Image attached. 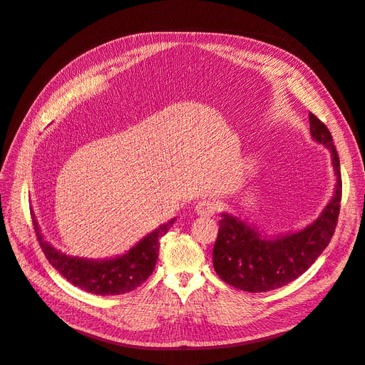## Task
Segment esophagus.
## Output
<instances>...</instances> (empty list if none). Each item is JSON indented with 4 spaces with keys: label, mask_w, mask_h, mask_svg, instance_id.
<instances>
[{
    "label": "esophagus",
    "mask_w": 365,
    "mask_h": 365,
    "mask_svg": "<svg viewBox=\"0 0 365 365\" xmlns=\"http://www.w3.org/2000/svg\"><path fill=\"white\" fill-rule=\"evenodd\" d=\"M196 213L202 216V217H210L213 216L217 212V202H215L213 200H201L200 202L196 204L195 207Z\"/></svg>",
    "instance_id": "34e87169"
}]
</instances>
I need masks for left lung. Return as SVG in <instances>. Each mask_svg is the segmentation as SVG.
I'll return each mask as SVG.
<instances>
[{
  "label": "left lung",
  "instance_id": "obj_1",
  "mask_svg": "<svg viewBox=\"0 0 365 365\" xmlns=\"http://www.w3.org/2000/svg\"><path fill=\"white\" fill-rule=\"evenodd\" d=\"M311 135L330 150L336 176L332 200L312 224L300 231L275 237L263 236L245 220L222 213L213 248V267L225 283L247 292L282 288L306 272L332 239L341 202L339 158L327 126L309 114Z\"/></svg>",
  "mask_w": 365,
  "mask_h": 365
}]
</instances>
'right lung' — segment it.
<instances>
[{
    "instance_id": "add662e5",
    "label": "right lung",
    "mask_w": 365,
    "mask_h": 365,
    "mask_svg": "<svg viewBox=\"0 0 365 365\" xmlns=\"http://www.w3.org/2000/svg\"><path fill=\"white\" fill-rule=\"evenodd\" d=\"M31 216L39 245L51 267L77 288L96 295L126 294L145 283L155 269L160 239L168 233L175 222L173 217L169 222L160 225L123 256L105 260H88L83 257L67 256L48 244L41 233L35 215Z\"/></svg>"
}]
</instances>
